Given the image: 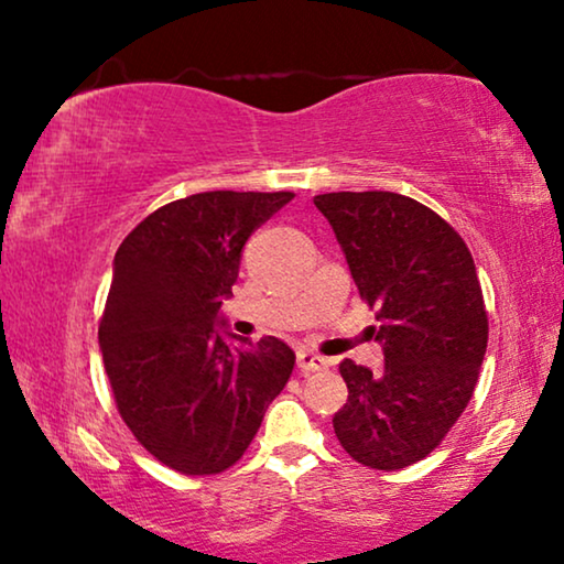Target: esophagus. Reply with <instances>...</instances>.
Here are the masks:
<instances>
[{
    "instance_id": "1",
    "label": "esophagus",
    "mask_w": 564,
    "mask_h": 564,
    "mask_svg": "<svg viewBox=\"0 0 564 564\" xmlns=\"http://www.w3.org/2000/svg\"><path fill=\"white\" fill-rule=\"evenodd\" d=\"M328 367V359L326 357H318V354L313 351H305L300 349L297 351V369L303 375H311V372H323V369Z\"/></svg>"
}]
</instances>
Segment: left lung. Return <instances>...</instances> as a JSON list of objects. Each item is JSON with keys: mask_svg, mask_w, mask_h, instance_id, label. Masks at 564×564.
I'll return each mask as SVG.
<instances>
[{"mask_svg": "<svg viewBox=\"0 0 564 564\" xmlns=\"http://www.w3.org/2000/svg\"><path fill=\"white\" fill-rule=\"evenodd\" d=\"M334 228L361 300L377 307L384 367L344 359L349 400L334 431L349 457L403 469L429 457L473 398L488 349V313L473 253L431 207L395 192L313 199Z\"/></svg>", "mask_w": 564, "mask_h": 564, "instance_id": "8db88e82", "label": "left lung"}]
</instances>
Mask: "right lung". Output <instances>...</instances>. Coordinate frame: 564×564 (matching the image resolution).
I'll return each mask as SVG.
<instances>
[{
	"mask_svg": "<svg viewBox=\"0 0 564 564\" xmlns=\"http://www.w3.org/2000/svg\"><path fill=\"white\" fill-rule=\"evenodd\" d=\"M292 192H199L126 236L99 321L120 419L182 475H218L257 436L288 384L295 351L274 336L228 344L215 321L234 295L243 243Z\"/></svg>",
	"mask_w": 564,
	"mask_h": 564,
	"instance_id": "obj_1",
	"label": "right lung"
}]
</instances>
